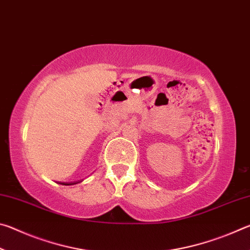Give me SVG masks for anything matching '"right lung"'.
Returning a JSON list of instances; mask_svg holds the SVG:
<instances>
[{
  "instance_id": "add662e5",
  "label": "right lung",
  "mask_w": 250,
  "mask_h": 250,
  "mask_svg": "<svg viewBox=\"0 0 250 250\" xmlns=\"http://www.w3.org/2000/svg\"><path fill=\"white\" fill-rule=\"evenodd\" d=\"M79 183V182H78ZM74 184H77V183H65V184H62V185H74Z\"/></svg>"
}]
</instances>
